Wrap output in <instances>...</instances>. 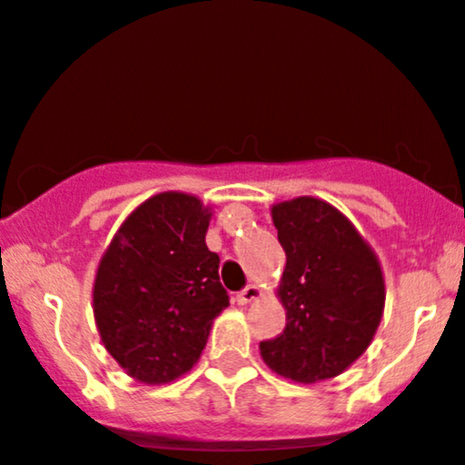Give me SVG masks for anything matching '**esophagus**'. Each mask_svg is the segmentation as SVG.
Masks as SVG:
<instances>
[{
  "label": "esophagus",
  "mask_w": 465,
  "mask_h": 465,
  "mask_svg": "<svg viewBox=\"0 0 465 465\" xmlns=\"http://www.w3.org/2000/svg\"><path fill=\"white\" fill-rule=\"evenodd\" d=\"M261 296H262L261 287H258V285H247L245 290L238 292L236 301H238V305H249V302L258 301V298H261Z\"/></svg>",
  "instance_id": "34e87169"
}]
</instances>
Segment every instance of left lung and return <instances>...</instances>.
Wrapping results in <instances>:
<instances>
[{"label":"left lung","instance_id":"8db88e82","mask_svg":"<svg viewBox=\"0 0 465 465\" xmlns=\"http://www.w3.org/2000/svg\"><path fill=\"white\" fill-rule=\"evenodd\" d=\"M287 265L276 294L287 310L281 336L262 341L270 370L296 383L339 376L372 343L385 281L370 242L345 213L312 195L272 207Z\"/></svg>","mask_w":465,"mask_h":465}]
</instances>
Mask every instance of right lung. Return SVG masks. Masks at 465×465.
I'll use <instances>...</instances> for the list:
<instances>
[{"label": "right lung", "instance_id": "obj_1", "mask_svg": "<svg viewBox=\"0 0 465 465\" xmlns=\"http://www.w3.org/2000/svg\"><path fill=\"white\" fill-rule=\"evenodd\" d=\"M209 220L212 207L192 193H155L102 253L93 316L106 351L140 383L163 385L189 372L229 305L220 258L204 242Z\"/></svg>", "mask_w": 465, "mask_h": 465}]
</instances>
